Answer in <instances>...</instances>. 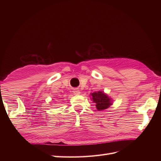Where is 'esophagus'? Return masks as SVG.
Here are the masks:
<instances>
[{
    "mask_svg": "<svg viewBox=\"0 0 161 161\" xmlns=\"http://www.w3.org/2000/svg\"><path fill=\"white\" fill-rule=\"evenodd\" d=\"M73 93H74V95H80V90H78V89H74Z\"/></svg>",
    "mask_w": 161,
    "mask_h": 161,
    "instance_id": "esophagus-1",
    "label": "esophagus"
}]
</instances>
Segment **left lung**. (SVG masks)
<instances>
[{
	"instance_id": "8db88e82",
	"label": "left lung",
	"mask_w": 161,
	"mask_h": 161,
	"mask_svg": "<svg viewBox=\"0 0 161 161\" xmlns=\"http://www.w3.org/2000/svg\"><path fill=\"white\" fill-rule=\"evenodd\" d=\"M91 100L95 103L98 111L104 110L113 104V99L103 91H97L90 94Z\"/></svg>"
}]
</instances>
